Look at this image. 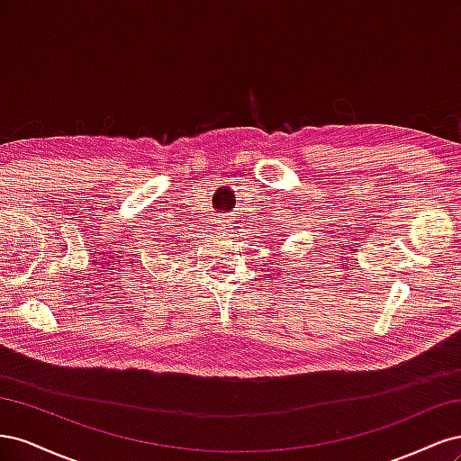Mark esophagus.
Here are the masks:
<instances>
[{
    "instance_id": "34e87169",
    "label": "esophagus",
    "mask_w": 461,
    "mask_h": 461,
    "mask_svg": "<svg viewBox=\"0 0 461 461\" xmlns=\"http://www.w3.org/2000/svg\"><path fill=\"white\" fill-rule=\"evenodd\" d=\"M217 229L229 230V229H230V222H229V219H221V221H219V225H217Z\"/></svg>"
}]
</instances>
